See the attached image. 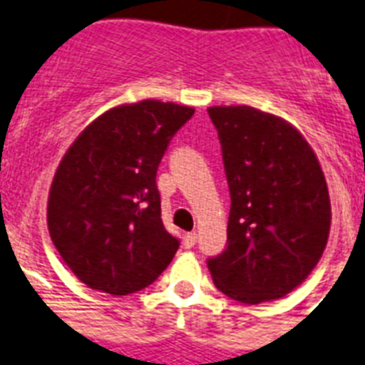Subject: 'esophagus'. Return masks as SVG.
<instances>
[{"label":"esophagus","instance_id":"34e87169","mask_svg":"<svg viewBox=\"0 0 365 365\" xmlns=\"http://www.w3.org/2000/svg\"><path fill=\"white\" fill-rule=\"evenodd\" d=\"M197 232H187L185 236H183V245H185V250H191V247H195V244H197Z\"/></svg>","mask_w":365,"mask_h":365}]
</instances>
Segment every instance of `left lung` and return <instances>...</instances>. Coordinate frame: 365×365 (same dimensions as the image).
I'll use <instances>...</instances> for the list:
<instances>
[{
    "label": "left lung",
    "instance_id": "1",
    "mask_svg": "<svg viewBox=\"0 0 365 365\" xmlns=\"http://www.w3.org/2000/svg\"><path fill=\"white\" fill-rule=\"evenodd\" d=\"M230 191L227 250L208 259L213 283L242 304L302 285L330 234L327 178L294 125L253 106H210Z\"/></svg>",
    "mask_w": 365,
    "mask_h": 365
}]
</instances>
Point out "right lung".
<instances>
[{"instance_id": "obj_1", "label": "right lung", "mask_w": 365, "mask_h": 365, "mask_svg": "<svg viewBox=\"0 0 365 365\" xmlns=\"http://www.w3.org/2000/svg\"><path fill=\"white\" fill-rule=\"evenodd\" d=\"M192 106L144 99L91 121L65 152L48 192L50 238L90 289L125 296L146 289L180 242L161 221L157 167Z\"/></svg>"}]
</instances>
